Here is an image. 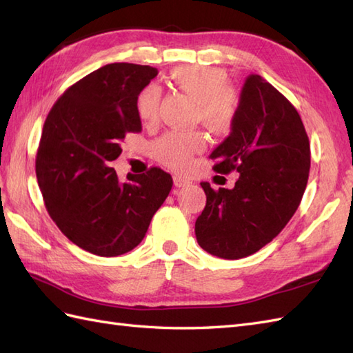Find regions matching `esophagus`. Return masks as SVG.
<instances>
[{"instance_id": "1", "label": "esophagus", "mask_w": 353, "mask_h": 353, "mask_svg": "<svg viewBox=\"0 0 353 353\" xmlns=\"http://www.w3.org/2000/svg\"><path fill=\"white\" fill-rule=\"evenodd\" d=\"M172 181H174V185L177 186V188H183V186H188L191 183L190 179L182 177V176H179V174H176L174 177H172Z\"/></svg>"}]
</instances>
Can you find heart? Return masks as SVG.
Here are the masks:
<instances>
[{"instance_id": "1", "label": "heart", "mask_w": 353, "mask_h": 353, "mask_svg": "<svg viewBox=\"0 0 353 353\" xmlns=\"http://www.w3.org/2000/svg\"><path fill=\"white\" fill-rule=\"evenodd\" d=\"M170 80L194 101H197L196 118L215 134H228L234 127L239 100L234 89L228 88L226 72L214 66L182 65L171 71ZM159 89L145 86L137 97L138 117L144 123H152L159 108ZM206 147V139L200 132H170L154 144L156 159L165 167L185 171L192 165L194 156Z\"/></svg>"}]
</instances>
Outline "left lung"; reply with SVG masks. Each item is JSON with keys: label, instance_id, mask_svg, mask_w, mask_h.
<instances>
[{"label": "left lung", "instance_id": "left-lung-1", "mask_svg": "<svg viewBox=\"0 0 353 353\" xmlns=\"http://www.w3.org/2000/svg\"><path fill=\"white\" fill-rule=\"evenodd\" d=\"M214 171L239 172L232 190L201 182L197 243L223 259L256 253L287 226L308 183L310 139L296 108L258 74L245 79L236 121L211 153Z\"/></svg>", "mask_w": 353, "mask_h": 353}]
</instances>
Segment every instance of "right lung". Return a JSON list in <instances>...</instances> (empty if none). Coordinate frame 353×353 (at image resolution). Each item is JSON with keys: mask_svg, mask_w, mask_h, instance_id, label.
<instances>
[{"mask_svg": "<svg viewBox=\"0 0 353 353\" xmlns=\"http://www.w3.org/2000/svg\"><path fill=\"white\" fill-rule=\"evenodd\" d=\"M156 76L147 65H104L66 89L45 119L36 154L45 206L70 241L99 256L134 249L171 191L157 167L124 183L110 167L125 134L142 130L137 97Z\"/></svg>", "mask_w": 353, "mask_h": 353, "instance_id": "obj_1", "label": "right lung"}]
</instances>
